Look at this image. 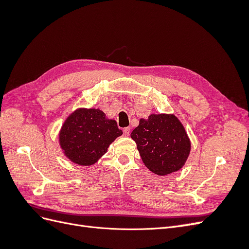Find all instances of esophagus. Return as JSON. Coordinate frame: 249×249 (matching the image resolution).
I'll return each instance as SVG.
<instances>
[{"instance_id":"1","label":"esophagus","mask_w":249,"mask_h":249,"mask_svg":"<svg viewBox=\"0 0 249 249\" xmlns=\"http://www.w3.org/2000/svg\"><path fill=\"white\" fill-rule=\"evenodd\" d=\"M130 133H131V127H124V136H130Z\"/></svg>"}]
</instances>
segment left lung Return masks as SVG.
Here are the masks:
<instances>
[{"label": "left lung", "mask_w": 249, "mask_h": 249, "mask_svg": "<svg viewBox=\"0 0 249 249\" xmlns=\"http://www.w3.org/2000/svg\"><path fill=\"white\" fill-rule=\"evenodd\" d=\"M145 166L158 176L182 168L190 154L191 142L175 114H150L141 118L131 133Z\"/></svg>", "instance_id": "1"}]
</instances>
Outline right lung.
Segmentation results:
<instances>
[{"instance_id": "right-lung-1", "label": "right lung", "mask_w": 249, "mask_h": 249, "mask_svg": "<svg viewBox=\"0 0 249 249\" xmlns=\"http://www.w3.org/2000/svg\"><path fill=\"white\" fill-rule=\"evenodd\" d=\"M123 131L114 119L95 108H79L66 117L59 132V144L67 159L89 166L107 153L108 147Z\"/></svg>"}]
</instances>
